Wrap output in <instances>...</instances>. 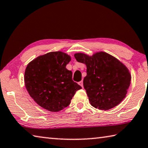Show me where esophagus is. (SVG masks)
I'll use <instances>...</instances> for the list:
<instances>
[{"instance_id": "obj_1", "label": "esophagus", "mask_w": 148, "mask_h": 148, "mask_svg": "<svg viewBox=\"0 0 148 148\" xmlns=\"http://www.w3.org/2000/svg\"><path fill=\"white\" fill-rule=\"evenodd\" d=\"M79 85L81 86L82 87H83V81H81V82H79Z\"/></svg>"}]
</instances>
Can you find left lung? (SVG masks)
Here are the masks:
<instances>
[{"instance_id": "1", "label": "left lung", "mask_w": 148, "mask_h": 148, "mask_svg": "<svg viewBox=\"0 0 148 148\" xmlns=\"http://www.w3.org/2000/svg\"><path fill=\"white\" fill-rule=\"evenodd\" d=\"M74 57L77 61L87 66L83 87L91 106L107 111L122 101L131 79L130 72L124 64L102 51L92 56L76 53Z\"/></svg>"}]
</instances>
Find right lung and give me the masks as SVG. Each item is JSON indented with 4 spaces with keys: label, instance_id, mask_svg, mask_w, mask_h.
<instances>
[{
    "label": "right lung",
    "instance_id": "add662e5",
    "mask_svg": "<svg viewBox=\"0 0 148 148\" xmlns=\"http://www.w3.org/2000/svg\"><path fill=\"white\" fill-rule=\"evenodd\" d=\"M71 61L67 53L57 51L41 55L25 69V85L32 98L42 108L58 112L71 103L81 86L72 80L66 66Z\"/></svg>",
    "mask_w": 148,
    "mask_h": 148
}]
</instances>
